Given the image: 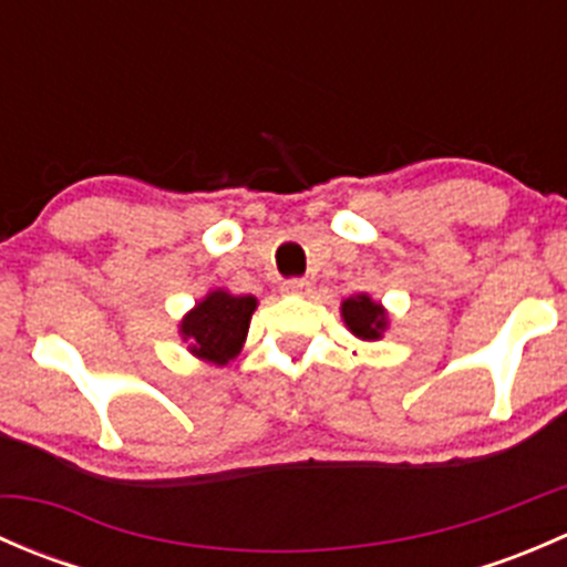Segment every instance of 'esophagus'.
<instances>
[{
  "instance_id": "obj_1",
  "label": "esophagus",
  "mask_w": 567,
  "mask_h": 567,
  "mask_svg": "<svg viewBox=\"0 0 567 567\" xmlns=\"http://www.w3.org/2000/svg\"><path fill=\"white\" fill-rule=\"evenodd\" d=\"M310 290H312L310 279L293 277V279H285L282 282V293H288V296H310Z\"/></svg>"
}]
</instances>
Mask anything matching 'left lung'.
Returning <instances> with one entry per match:
<instances>
[{"instance_id": "obj_1", "label": "left lung", "mask_w": 567, "mask_h": 567, "mask_svg": "<svg viewBox=\"0 0 567 567\" xmlns=\"http://www.w3.org/2000/svg\"><path fill=\"white\" fill-rule=\"evenodd\" d=\"M342 320L351 329V334H357L359 340H381V334L386 331V310L379 301L370 299L368 293L351 296L340 305Z\"/></svg>"}]
</instances>
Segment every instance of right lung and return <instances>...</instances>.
<instances>
[{"label":"right lung","instance_id":"right-lung-1","mask_svg":"<svg viewBox=\"0 0 567 567\" xmlns=\"http://www.w3.org/2000/svg\"><path fill=\"white\" fill-rule=\"evenodd\" d=\"M255 296H233L227 290H210L181 320V337L188 340V351L210 364H227L241 353L249 320L255 312Z\"/></svg>","mask_w":567,"mask_h":567}]
</instances>
